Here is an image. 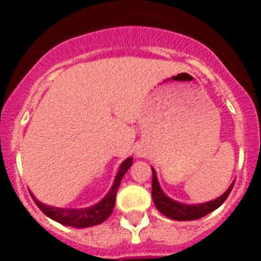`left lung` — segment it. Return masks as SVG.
Returning <instances> with one entry per match:
<instances>
[{"label":"left lung","mask_w":261,"mask_h":261,"mask_svg":"<svg viewBox=\"0 0 261 261\" xmlns=\"http://www.w3.org/2000/svg\"><path fill=\"white\" fill-rule=\"evenodd\" d=\"M233 185H235V180L232 181L229 189L222 196H219L218 198H215L213 201L202 202V204H192V205L190 204H181V202L172 200L170 197H168L162 192V189L159 186L158 177H156V172L152 168L153 204H155V207H156L159 213L164 214L165 217H168V218L176 219V221H193V219L202 218L207 214L213 213L214 210H217L228 198Z\"/></svg>","instance_id":"8db88e82"}]
</instances>
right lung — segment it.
I'll use <instances>...</instances> for the list:
<instances>
[{
    "label": "right lung",
    "instance_id": "1",
    "mask_svg": "<svg viewBox=\"0 0 261 261\" xmlns=\"http://www.w3.org/2000/svg\"><path fill=\"white\" fill-rule=\"evenodd\" d=\"M131 165H133V158H127L120 165V169L117 175L114 177L113 186L109 190L106 196L103 197L100 201L88 208H59L51 207V205H46L31 193L33 201L36 202V205L42 210L43 214H46L48 218L57 221L60 224L67 225V226H74V228H89L93 225L102 224L103 221L110 217V214L113 213L114 202H116V194H117V189L120 186V181L125 175V172L128 170Z\"/></svg>",
    "mask_w": 261,
    "mask_h": 261
}]
</instances>
